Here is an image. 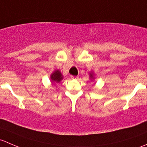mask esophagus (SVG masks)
Wrapping results in <instances>:
<instances>
[{"label": "esophagus", "mask_w": 147, "mask_h": 147, "mask_svg": "<svg viewBox=\"0 0 147 147\" xmlns=\"http://www.w3.org/2000/svg\"><path fill=\"white\" fill-rule=\"evenodd\" d=\"M71 78H72V79H73V80H77V79H78V78H79V77H78V76H71Z\"/></svg>", "instance_id": "34e87169"}]
</instances>
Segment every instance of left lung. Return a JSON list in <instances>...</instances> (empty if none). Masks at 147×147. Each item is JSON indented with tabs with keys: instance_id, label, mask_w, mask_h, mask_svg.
Returning a JSON list of instances; mask_svg holds the SVG:
<instances>
[{
	"instance_id": "left-lung-1",
	"label": "left lung",
	"mask_w": 147,
	"mask_h": 147,
	"mask_svg": "<svg viewBox=\"0 0 147 147\" xmlns=\"http://www.w3.org/2000/svg\"><path fill=\"white\" fill-rule=\"evenodd\" d=\"M90 80L91 81L94 80V79H95V78H94V73L93 72H90Z\"/></svg>"
}]
</instances>
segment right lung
Listing matches in <instances>:
<instances>
[{"mask_svg":"<svg viewBox=\"0 0 147 147\" xmlns=\"http://www.w3.org/2000/svg\"><path fill=\"white\" fill-rule=\"evenodd\" d=\"M63 80V75L59 69H55L50 75V82L53 85L57 83H60Z\"/></svg>","mask_w":147,"mask_h":147,"instance_id":"1","label":"right lung"}]
</instances>
